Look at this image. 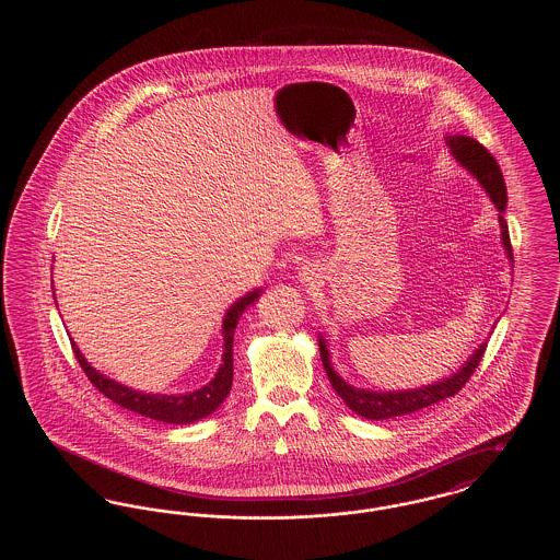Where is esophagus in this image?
Returning <instances> with one entry per match:
<instances>
[{
	"label": "esophagus",
	"instance_id": "1",
	"mask_svg": "<svg viewBox=\"0 0 560 560\" xmlns=\"http://www.w3.org/2000/svg\"><path fill=\"white\" fill-rule=\"evenodd\" d=\"M315 279H317L315 268L304 267L300 270V281H304V283H313Z\"/></svg>",
	"mask_w": 560,
	"mask_h": 560
}]
</instances>
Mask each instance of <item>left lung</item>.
I'll return each instance as SVG.
<instances>
[{
	"label": "left lung",
	"mask_w": 560,
	"mask_h": 560,
	"mask_svg": "<svg viewBox=\"0 0 560 560\" xmlns=\"http://www.w3.org/2000/svg\"><path fill=\"white\" fill-rule=\"evenodd\" d=\"M447 144L452 149L453 158L479 178L480 185L489 192L495 208L504 213L506 210V183H504V174H502L495 158L480 144L479 140H475L470 136H450ZM500 222H502V240L506 245L508 256L512 258V247H510V235H508L504 215H500ZM485 348L487 347L482 345L470 357V361L459 372L453 373L452 377L436 382L432 386L418 388V390H400V393H372V390L354 388L347 384L329 365V352L323 345V340H320V361H323V368H325V373H327L334 390L342 397V400L354 413H359L368 420H388V418H399V416L420 411L439 400L455 397L466 386V382L472 377V373L477 372L480 359L485 354Z\"/></svg>",
	"instance_id": "8db88e82"
}]
</instances>
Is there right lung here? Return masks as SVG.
Listing matches in <instances>:
<instances>
[{"instance_id":"add662e5","label":"right lung","mask_w":560,"mask_h":560,"mask_svg":"<svg viewBox=\"0 0 560 560\" xmlns=\"http://www.w3.org/2000/svg\"><path fill=\"white\" fill-rule=\"evenodd\" d=\"M258 295H260V290L249 292L229 308L224 323H222V334H224L222 365H220L215 377H213L208 386H203V388H199L195 393H188V395H176L174 397V395H144V393H136L132 388L121 386V384L105 377L103 373L92 370L88 365V361L83 359L80 348L75 347V345H71V347H73L75 359H78L81 370L85 373V377L107 399L121 405L124 409H130V411H136L140 416L158 420V422H165V424H190V422H197V420L210 416L212 411L220 407V402L229 397L231 386H233V336H235V327L240 323L243 311L249 304H254V300Z\"/></svg>"}]
</instances>
